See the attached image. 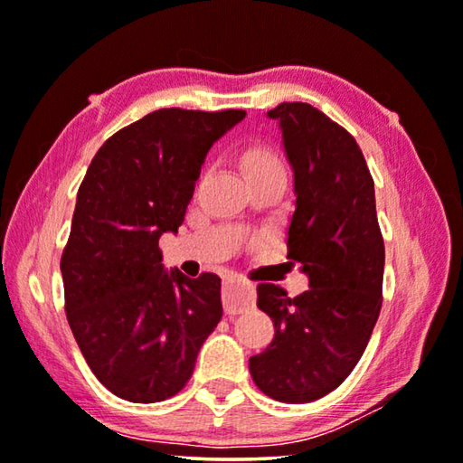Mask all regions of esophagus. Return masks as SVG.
<instances>
[{"label":"esophagus","mask_w":463,"mask_h":463,"mask_svg":"<svg viewBox=\"0 0 463 463\" xmlns=\"http://www.w3.org/2000/svg\"><path fill=\"white\" fill-rule=\"evenodd\" d=\"M222 301L226 314H243L247 309L253 307L255 303V291L253 285L243 282L239 279H226L222 288Z\"/></svg>","instance_id":"1"}]
</instances>
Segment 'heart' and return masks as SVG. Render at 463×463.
<instances>
[{
	"label": "heart",
	"instance_id": "b5f03b06",
	"mask_svg": "<svg viewBox=\"0 0 463 463\" xmlns=\"http://www.w3.org/2000/svg\"><path fill=\"white\" fill-rule=\"evenodd\" d=\"M243 165L245 172H255V170H268V168H285L280 162V157L274 154L272 149L261 147V145H255L250 147L243 156Z\"/></svg>",
	"mask_w": 463,
	"mask_h": 463
}]
</instances>
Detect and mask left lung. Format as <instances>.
<instances>
[{"mask_svg":"<svg viewBox=\"0 0 463 463\" xmlns=\"http://www.w3.org/2000/svg\"><path fill=\"white\" fill-rule=\"evenodd\" d=\"M268 116L280 124L295 175L288 258L309 288L288 298L260 282L258 307L276 333L250 357V372L264 395L307 403L335 391L364 355L383 307L384 241L374 181L354 137L309 103L285 101Z\"/></svg>","mask_w":463,"mask_h":463,"instance_id":"1","label":"left lung"}]
</instances>
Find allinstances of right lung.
Masks as SVG:
<instances>
[{
	"instance_id": "1",
	"label": "right lung",
	"mask_w": 463,
	"mask_h": 463,
	"mask_svg": "<svg viewBox=\"0 0 463 463\" xmlns=\"http://www.w3.org/2000/svg\"><path fill=\"white\" fill-rule=\"evenodd\" d=\"M243 118L156 109L109 137L87 168L60 270L80 354L116 397H175L222 318L220 276L165 272L160 237L183 224L213 141Z\"/></svg>"
}]
</instances>
